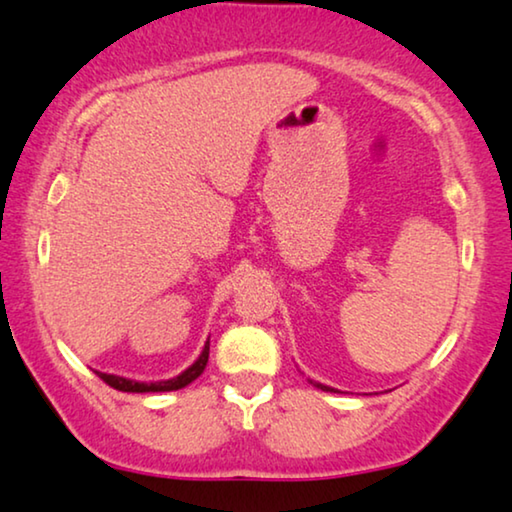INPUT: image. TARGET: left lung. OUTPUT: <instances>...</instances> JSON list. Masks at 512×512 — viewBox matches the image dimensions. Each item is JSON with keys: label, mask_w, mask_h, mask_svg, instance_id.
Returning a JSON list of instances; mask_svg holds the SVG:
<instances>
[{"label": "left lung", "mask_w": 512, "mask_h": 512, "mask_svg": "<svg viewBox=\"0 0 512 512\" xmlns=\"http://www.w3.org/2000/svg\"><path fill=\"white\" fill-rule=\"evenodd\" d=\"M309 381H311V379H309ZM311 384L316 386V388H320V391H330V393L335 391V388H330V386H325V384H318V381H311ZM335 393H337V391H335Z\"/></svg>", "instance_id": "left-lung-1"}]
</instances>
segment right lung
<instances>
[{
	"mask_svg": "<svg viewBox=\"0 0 512 512\" xmlns=\"http://www.w3.org/2000/svg\"><path fill=\"white\" fill-rule=\"evenodd\" d=\"M208 353H210V342H206L203 346L201 356L194 360L192 365L187 367L185 372H180L177 377L173 379H166V381H135V379H126V377H117V374H107V372H98V377L109 384L112 388H117V391H124V393H161V391H177V388H185L192 384L194 379L201 377V372L206 370V363H208Z\"/></svg>",
	"mask_w": 512,
	"mask_h": 512,
	"instance_id": "obj_1",
	"label": "right lung"
}]
</instances>
